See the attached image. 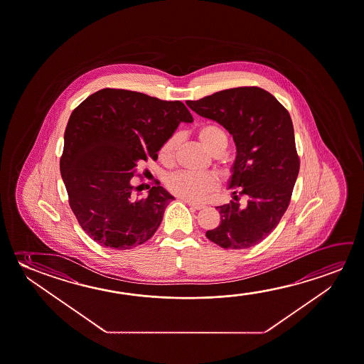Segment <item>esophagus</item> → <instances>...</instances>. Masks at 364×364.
Segmentation results:
<instances>
[{"label": "esophagus", "instance_id": "1", "mask_svg": "<svg viewBox=\"0 0 364 364\" xmlns=\"http://www.w3.org/2000/svg\"><path fill=\"white\" fill-rule=\"evenodd\" d=\"M185 203H186L188 205H191V208L196 209V210H200V209H204V208H205L204 204H196V203L191 202V200H185Z\"/></svg>", "mask_w": 364, "mask_h": 364}]
</instances>
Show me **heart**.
Segmentation results:
<instances>
[{"mask_svg":"<svg viewBox=\"0 0 364 364\" xmlns=\"http://www.w3.org/2000/svg\"><path fill=\"white\" fill-rule=\"evenodd\" d=\"M198 137L203 145L205 146L208 151L212 152L214 155L223 152L228 145L227 132L218 124L203 126L198 132ZM178 142L179 136L176 134H171L168 140L164 142L159 152V156L162 162H173ZM166 186L173 196L188 200H200L207 193L215 189L217 179L213 173L179 171L168 176L166 179Z\"/></svg>","mask_w":364,"mask_h":364,"instance_id":"b5f03b06","label":"heart"}]
</instances>
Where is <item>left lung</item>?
Listing matches in <instances>:
<instances>
[{
    "label": "left lung",
    "mask_w": 364,
    "mask_h": 364,
    "mask_svg": "<svg viewBox=\"0 0 364 364\" xmlns=\"http://www.w3.org/2000/svg\"><path fill=\"white\" fill-rule=\"evenodd\" d=\"M186 105L222 124L237 147L230 180V189H235L233 200L217 207L220 224L205 235L227 250L256 246L280 223L299 175L290 114L274 95L258 87L220 90ZM237 190L247 198L246 203L239 202Z\"/></svg>",
    "instance_id": "1"
}]
</instances>
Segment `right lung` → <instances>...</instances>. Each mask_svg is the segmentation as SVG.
Returning <instances> with one entry per match:
<instances>
[{
    "instance_id": "add662e5",
    "label": "right lung",
    "mask_w": 364,
    "mask_h": 364,
    "mask_svg": "<svg viewBox=\"0 0 364 364\" xmlns=\"http://www.w3.org/2000/svg\"><path fill=\"white\" fill-rule=\"evenodd\" d=\"M180 122H193L180 101L105 88L74 109L64 134L60 173L69 205L93 241L131 250L151 238L173 196L160 185L134 198L137 164L156 160Z\"/></svg>"
}]
</instances>
